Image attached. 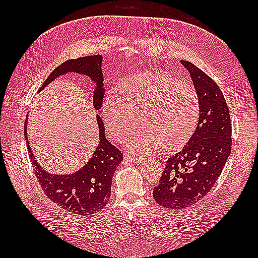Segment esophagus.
<instances>
[{"label":"esophagus","mask_w":258,"mask_h":258,"mask_svg":"<svg viewBox=\"0 0 258 258\" xmlns=\"http://www.w3.org/2000/svg\"><path fill=\"white\" fill-rule=\"evenodd\" d=\"M124 160H125V161H132V162H135V163H140V162L143 161V158L139 157V156H135V155L125 154V155H124Z\"/></svg>","instance_id":"obj_1"}]
</instances>
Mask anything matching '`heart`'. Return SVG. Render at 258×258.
<instances>
[{
  "label": "heart",
  "mask_w": 258,
  "mask_h": 258,
  "mask_svg": "<svg viewBox=\"0 0 258 258\" xmlns=\"http://www.w3.org/2000/svg\"><path fill=\"white\" fill-rule=\"evenodd\" d=\"M120 95H108L102 103V116L108 132L124 141L139 117L141 128L130 142L131 150L146 154L176 149L184 144L197 123L200 98L195 87L163 72H145L126 79Z\"/></svg>",
  "instance_id": "obj_1"
}]
</instances>
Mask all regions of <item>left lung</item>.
<instances>
[{
    "mask_svg": "<svg viewBox=\"0 0 258 258\" xmlns=\"http://www.w3.org/2000/svg\"><path fill=\"white\" fill-rule=\"evenodd\" d=\"M200 98L195 132L168 157L160 184L153 190L158 205L183 210L202 200L215 185L232 151L229 109L220 87L193 63L180 59Z\"/></svg>",
    "mask_w": 258,
    "mask_h": 258,
    "instance_id": "8db88e82",
    "label": "left lung"
}]
</instances>
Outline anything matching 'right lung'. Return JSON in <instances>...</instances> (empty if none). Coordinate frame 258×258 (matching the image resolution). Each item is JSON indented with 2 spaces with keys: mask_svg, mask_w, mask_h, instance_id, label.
<instances>
[{
  "mask_svg": "<svg viewBox=\"0 0 258 258\" xmlns=\"http://www.w3.org/2000/svg\"><path fill=\"white\" fill-rule=\"evenodd\" d=\"M102 55L79 57L62 63L43 83L41 92L45 86L59 76L68 73L85 75L95 84L93 91V106L95 111L102 107L105 94L104 76L102 72ZM98 126V146L92 157L79 171L72 174H50L37 163L27 139V116L24 125V135L27 151L33 169L46 196L71 214L86 216L102 211L111 196L114 172L123 161V154L105 138V128L101 116L96 114Z\"/></svg>",
  "mask_w": 258,
  "mask_h": 258,
  "instance_id": "right-lung-1",
  "label": "right lung"
}]
</instances>
